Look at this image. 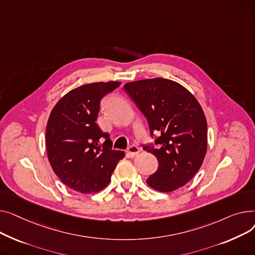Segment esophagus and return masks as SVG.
<instances>
[{
    "mask_svg": "<svg viewBox=\"0 0 255 255\" xmlns=\"http://www.w3.org/2000/svg\"><path fill=\"white\" fill-rule=\"evenodd\" d=\"M139 152H140V148H139L138 146H136V145H131V146L128 149V151H127V153H128L129 156L137 155Z\"/></svg>",
    "mask_w": 255,
    "mask_h": 255,
    "instance_id": "1",
    "label": "esophagus"
}]
</instances>
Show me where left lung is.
<instances>
[{"label": "left lung", "mask_w": 255, "mask_h": 255, "mask_svg": "<svg viewBox=\"0 0 255 255\" xmlns=\"http://www.w3.org/2000/svg\"><path fill=\"white\" fill-rule=\"evenodd\" d=\"M125 92L146 117L150 134L158 133L152 153L158 168L146 182L160 192L184 186L198 173L207 151V121L200 103L187 89L164 78L128 82Z\"/></svg>", "instance_id": "1"}]
</instances>
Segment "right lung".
<instances>
[{
	"label": "right lung",
	"mask_w": 255,
	"mask_h": 255,
	"mask_svg": "<svg viewBox=\"0 0 255 255\" xmlns=\"http://www.w3.org/2000/svg\"><path fill=\"white\" fill-rule=\"evenodd\" d=\"M121 85L95 82L73 89L53 107L46 126V150L55 175L81 193L106 187L125 152L113 150L109 134L97 125L101 100ZM103 137L105 142H99Z\"/></svg>",
	"instance_id": "right-lung-1"
}]
</instances>
